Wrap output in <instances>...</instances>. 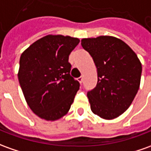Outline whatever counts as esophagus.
I'll return each mask as SVG.
<instances>
[{
    "instance_id": "obj_1",
    "label": "esophagus",
    "mask_w": 151,
    "mask_h": 151,
    "mask_svg": "<svg viewBox=\"0 0 151 151\" xmlns=\"http://www.w3.org/2000/svg\"><path fill=\"white\" fill-rule=\"evenodd\" d=\"M77 81L79 82H80V83H81V84L82 82H83V77H82V76H81V77H79L77 79Z\"/></svg>"
}]
</instances>
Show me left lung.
I'll list each match as a JSON object with an SVG mask.
<instances>
[{
    "instance_id": "1",
    "label": "left lung",
    "mask_w": 151,
    "mask_h": 151,
    "mask_svg": "<svg viewBox=\"0 0 151 151\" xmlns=\"http://www.w3.org/2000/svg\"><path fill=\"white\" fill-rule=\"evenodd\" d=\"M96 66V87L87 93L90 109L106 120L119 117L132 104L141 83L142 66L125 42L113 36L81 39Z\"/></svg>"
}]
</instances>
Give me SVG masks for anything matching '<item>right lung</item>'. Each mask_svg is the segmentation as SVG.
Masks as SVG:
<instances>
[{
  "mask_svg": "<svg viewBox=\"0 0 151 151\" xmlns=\"http://www.w3.org/2000/svg\"><path fill=\"white\" fill-rule=\"evenodd\" d=\"M80 39L61 34L39 38L22 52L18 78L27 104L38 117L56 121L70 110L80 83L70 75L69 55Z\"/></svg>",
  "mask_w": 151,
  "mask_h": 151,
  "instance_id": "obj_1",
  "label": "right lung"
}]
</instances>
